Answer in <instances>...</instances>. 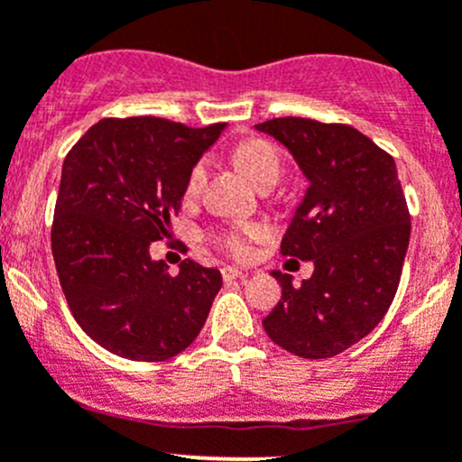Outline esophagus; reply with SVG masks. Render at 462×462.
<instances>
[{"mask_svg":"<svg viewBox=\"0 0 462 462\" xmlns=\"http://www.w3.org/2000/svg\"><path fill=\"white\" fill-rule=\"evenodd\" d=\"M221 275L226 282H232V280H244L248 273L239 271V268H235V266H226V268H221Z\"/></svg>","mask_w":462,"mask_h":462,"instance_id":"esophagus-1","label":"esophagus"}]
</instances>
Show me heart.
I'll return each instance as SVG.
<instances>
[{
    "instance_id": "obj_1",
    "label": "heart",
    "mask_w": 462,
    "mask_h": 462,
    "mask_svg": "<svg viewBox=\"0 0 462 462\" xmlns=\"http://www.w3.org/2000/svg\"><path fill=\"white\" fill-rule=\"evenodd\" d=\"M235 160L239 162V167L244 169L245 176L254 182L257 187L268 185V182H277L282 171L280 155L273 149L268 142L263 140H250L245 144H241L235 151ZM205 173H208V164L196 162L191 167L189 176L185 182V194L196 196L200 191L205 182ZM268 236V227L262 223H244L239 227H232V230L221 232L217 235V244L221 245L226 253H230L232 257H248L253 253V244H259Z\"/></svg>"
}]
</instances>
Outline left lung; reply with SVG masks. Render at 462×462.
Masks as SVG:
<instances>
[{"label": "left lung", "instance_id": "1", "mask_svg": "<svg viewBox=\"0 0 462 462\" xmlns=\"http://www.w3.org/2000/svg\"><path fill=\"white\" fill-rule=\"evenodd\" d=\"M254 128L282 142L307 176L282 254L313 262L298 289L273 271L282 300L263 329L291 355L329 359L382 322L400 286L411 214L395 160L347 124L280 117Z\"/></svg>", "mask_w": 462, "mask_h": 462}]
</instances>
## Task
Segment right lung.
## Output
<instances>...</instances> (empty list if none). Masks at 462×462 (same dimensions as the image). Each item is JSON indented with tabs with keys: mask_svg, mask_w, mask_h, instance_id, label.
<instances>
[{
	"mask_svg": "<svg viewBox=\"0 0 462 462\" xmlns=\"http://www.w3.org/2000/svg\"><path fill=\"white\" fill-rule=\"evenodd\" d=\"M226 124L101 119L67 153L51 226L58 280L80 329L112 355L167 361L194 343L223 286L185 259H151L180 209L185 182Z\"/></svg>",
	"mask_w": 462,
	"mask_h": 462,
	"instance_id": "1",
	"label": "right lung"
}]
</instances>
